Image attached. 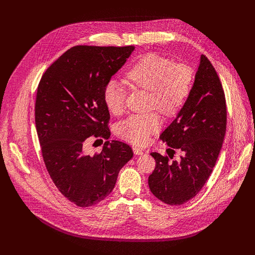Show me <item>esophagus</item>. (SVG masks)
<instances>
[{"label": "esophagus", "mask_w": 255, "mask_h": 255, "mask_svg": "<svg viewBox=\"0 0 255 255\" xmlns=\"http://www.w3.org/2000/svg\"><path fill=\"white\" fill-rule=\"evenodd\" d=\"M133 152H134L135 155H141V154H143V150L140 149V148H137V146H134V148H133Z\"/></svg>", "instance_id": "obj_1"}]
</instances>
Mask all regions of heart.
Returning <instances> with one entry per match:
<instances>
[{
    "instance_id": "1",
    "label": "heart",
    "mask_w": 255,
    "mask_h": 255,
    "mask_svg": "<svg viewBox=\"0 0 255 255\" xmlns=\"http://www.w3.org/2000/svg\"><path fill=\"white\" fill-rule=\"evenodd\" d=\"M194 70L186 63L150 53L139 59L126 72L127 82L136 88L150 92V109H157L163 115H176L188 99L194 83ZM104 103L112 114L124 111L126 91L123 85L111 79L103 89ZM161 120L157 113L132 115L118 124V135L133 144H144L156 132Z\"/></svg>"
}]
</instances>
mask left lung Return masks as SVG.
<instances>
[{
  "label": "left lung",
  "mask_w": 255,
  "mask_h": 255,
  "mask_svg": "<svg viewBox=\"0 0 255 255\" xmlns=\"http://www.w3.org/2000/svg\"><path fill=\"white\" fill-rule=\"evenodd\" d=\"M226 101L220 78L202 55L190 95L160 139L166 155L152 152L156 166L149 176L151 192L169 206H180L204 187L216 164L226 131ZM176 150L182 155L172 160Z\"/></svg>",
  "instance_id": "obj_1"
}]
</instances>
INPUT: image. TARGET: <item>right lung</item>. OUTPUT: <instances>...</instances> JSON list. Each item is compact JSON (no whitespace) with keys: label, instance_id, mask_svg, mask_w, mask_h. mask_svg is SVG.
Listing matches in <instances>:
<instances>
[{"label":"right lung","instance_id":"add662e5","mask_svg":"<svg viewBox=\"0 0 255 255\" xmlns=\"http://www.w3.org/2000/svg\"><path fill=\"white\" fill-rule=\"evenodd\" d=\"M133 49L73 46L39 82L35 123L43 161L59 191L78 207L94 206L109 196L120 169L133 156L131 146L119 140L105 141L94 155L86 150L91 138L111 136L103 89Z\"/></svg>","mask_w":255,"mask_h":255}]
</instances>
